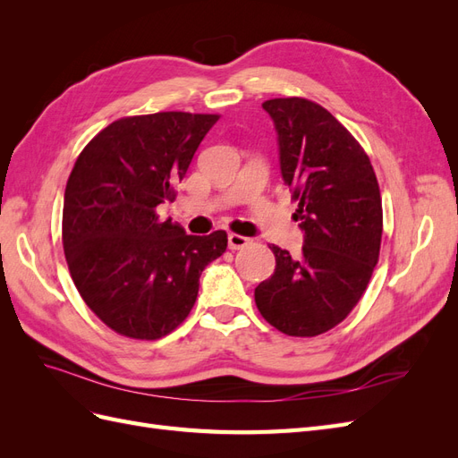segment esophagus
Returning <instances> with one entry per match:
<instances>
[{
  "label": "esophagus",
  "instance_id": "1",
  "mask_svg": "<svg viewBox=\"0 0 458 458\" xmlns=\"http://www.w3.org/2000/svg\"><path fill=\"white\" fill-rule=\"evenodd\" d=\"M227 244H229V250H241V248L250 244V239H246V237H242V234H237V233H229Z\"/></svg>",
  "mask_w": 458,
  "mask_h": 458
}]
</instances>
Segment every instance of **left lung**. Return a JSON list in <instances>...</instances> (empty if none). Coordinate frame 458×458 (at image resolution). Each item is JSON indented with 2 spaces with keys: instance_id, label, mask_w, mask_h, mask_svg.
<instances>
[{
  "instance_id": "8db88e82",
  "label": "left lung",
  "mask_w": 458,
  "mask_h": 458,
  "mask_svg": "<svg viewBox=\"0 0 458 458\" xmlns=\"http://www.w3.org/2000/svg\"><path fill=\"white\" fill-rule=\"evenodd\" d=\"M279 143L284 183L303 231L298 258L279 246L275 273L256 286V306L288 336H317L361 300L380 254L382 199L363 147L327 108L301 97L261 105Z\"/></svg>"
}]
</instances>
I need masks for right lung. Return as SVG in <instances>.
<instances>
[{"instance_id": "add662e5", "label": "right lung", "mask_w": 458, "mask_h": 458, "mask_svg": "<svg viewBox=\"0 0 458 458\" xmlns=\"http://www.w3.org/2000/svg\"><path fill=\"white\" fill-rule=\"evenodd\" d=\"M219 120L157 113L110 123L80 152L63 204V248L80 296L122 336L158 340L197 301L200 275L227 248V233L187 234L157 206Z\"/></svg>"}]
</instances>
